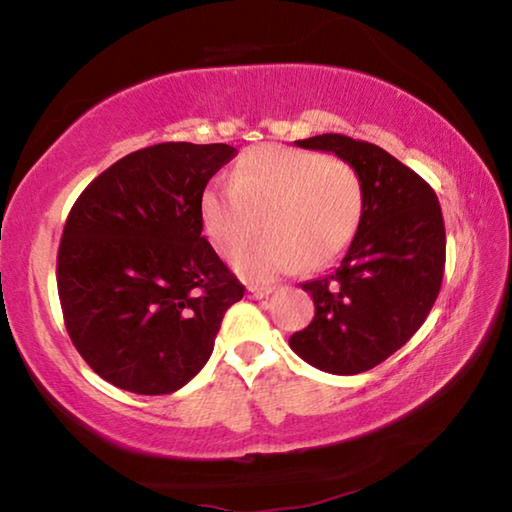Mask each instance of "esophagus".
<instances>
[{"label": "esophagus", "mask_w": 512, "mask_h": 512, "mask_svg": "<svg viewBox=\"0 0 512 512\" xmlns=\"http://www.w3.org/2000/svg\"><path fill=\"white\" fill-rule=\"evenodd\" d=\"M268 293H273L271 287H259V284H248V296L253 300L268 298Z\"/></svg>", "instance_id": "obj_1"}]
</instances>
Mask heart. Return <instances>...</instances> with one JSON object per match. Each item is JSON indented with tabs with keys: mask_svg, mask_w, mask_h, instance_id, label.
<instances>
[{
	"mask_svg": "<svg viewBox=\"0 0 512 512\" xmlns=\"http://www.w3.org/2000/svg\"><path fill=\"white\" fill-rule=\"evenodd\" d=\"M198 216L216 253L236 255L259 231L269 237L235 257L250 280L332 264L350 246L363 216V185L352 164L314 151L266 144L246 153L230 187L205 189Z\"/></svg>",
	"mask_w": 512,
	"mask_h": 512,
	"instance_id": "b5f03b06",
	"label": "heart"
}]
</instances>
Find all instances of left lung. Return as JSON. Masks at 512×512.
I'll return each mask as SVG.
<instances>
[{
  "label": "left lung",
  "mask_w": 512,
  "mask_h": 512,
  "mask_svg": "<svg viewBox=\"0 0 512 512\" xmlns=\"http://www.w3.org/2000/svg\"><path fill=\"white\" fill-rule=\"evenodd\" d=\"M296 144L357 169L363 216L339 266L302 284L316 314L289 345L318 370L359 375L400 350L429 316L445 271L443 212L418 173L375 144L336 133Z\"/></svg>",
  "instance_id": "1"
}]
</instances>
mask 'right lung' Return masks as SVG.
<instances>
[{
  "label": "right lung",
  "mask_w": 512,
  "mask_h": 512,
  "mask_svg": "<svg viewBox=\"0 0 512 512\" xmlns=\"http://www.w3.org/2000/svg\"><path fill=\"white\" fill-rule=\"evenodd\" d=\"M237 149L146 146L92 180L67 216L58 296L69 339L121 391L169 395L210 359L241 284L203 237L198 203Z\"/></svg>",
  "instance_id": "1"
}]
</instances>
